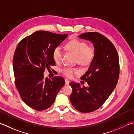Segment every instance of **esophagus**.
<instances>
[{"label": "esophagus", "instance_id": "34e87169", "mask_svg": "<svg viewBox=\"0 0 134 134\" xmlns=\"http://www.w3.org/2000/svg\"><path fill=\"white\" fill-rule=\"evenodd\" d=\"M65 84L66 85H69V80H67V79H65Z\"/></svg>", "mask_w": 134, "mask_h": 134}]
</instances>
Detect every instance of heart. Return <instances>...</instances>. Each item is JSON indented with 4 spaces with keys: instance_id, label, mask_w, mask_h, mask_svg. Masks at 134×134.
<instances>
[{
    "instance_id": "heart-1",
    "label": "heart",
    "mask_w": 134,
    "mask_h": 134,
    "mask_svg": "<svg viewBox=\"0 0 134 134\" xmlns=\"http://www.w3.org/2000/svg\"><path fill=\"white\" fill-rule=\"evenodd\" d=\"M67 49L76 56L77 62L81 65H88L93 60L95 52L93 47L87 46V44L78 40H71L66 44ZM63 50L60 47H55L53 52V58L54 62L59 63L62 60ZM63 74L68 77H72L77 72L74 68L64 67L62 70Z\"/></svg>"
}]
</instances>
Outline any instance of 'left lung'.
<instances>
[{
	"mask_svg": "<svg viewBox=\"0 0 134 134\" xmlns=\"http://www.w3.org/2000/svg\"><path fill=\"white\" fill-rule=\"evenodd\" d=\"M79 37L91 42L95 55L87 71L81 77L88 86L70 82L72 89L70 99L77 110L90 113L100 107L115 89L120 72L119 58L113 44L100 33H84Z\"/></svg>",
	"mask_w": 134,
	"mask_h": 134,
	"instance_id": "left-lung-1",
	"label": "left lung"
}]
</instances>
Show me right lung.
Masks as SVG:
<instances>
[{
  "mask_svg": "<svg viewBox=\"0 0 134 134\" xmlns=\"http://www.w3.org/2000/svg\"><path fill=\"white\" fill-rule=\"evenodd\" d=\"M68 36L37 31L19 43L13 60L15 84L23 101L30 108L43 111L52 105L65 80L44 78L46 69L55 64L53 52Z\"/></svg>",
  "mask_w": 134,
  "mask_h": 134,
  "instance_id": "obj_1",
  "label": "right lung"
}]
</instances>
